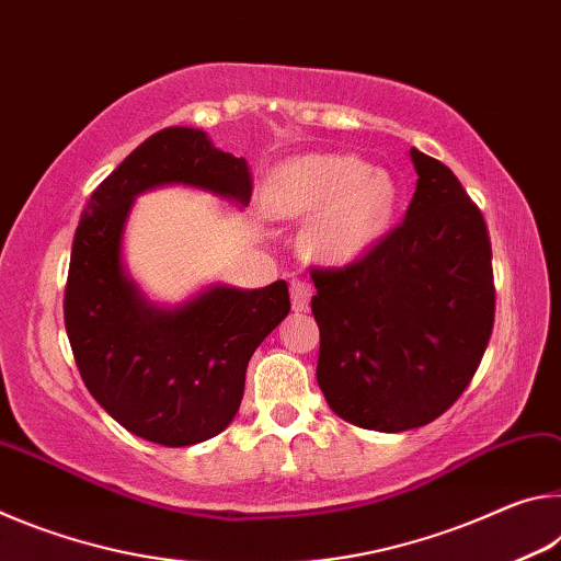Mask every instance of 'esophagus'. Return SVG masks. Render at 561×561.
Instances as JSON below:
<instances>
[{"instance_id":"obj_1","label":"esophagus","mask_w":561,"mask_h":561,"mask_svg":"<svg viewBox=\"0 0 561 561\" xmlns=\"http://www.w3.org/2000/svg\"><path fill=\"white\" fill-rule=\"evenodd\" d=\"M311 294H314V287L304 279H294L291 282V309L294 311H307Z\"/></svg>"}]
</instances>
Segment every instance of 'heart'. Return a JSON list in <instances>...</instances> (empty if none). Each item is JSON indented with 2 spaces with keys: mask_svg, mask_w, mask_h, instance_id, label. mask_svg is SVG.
<instances>
[{
  "mask_svg": "<svg viewBox=\"0 0 561 561\" xmlns=\"http://www.w3.org/2000/svg\"><path fill=\"white\" fill-rule=\"evenodd\" d=\"M270 201L282 215L321 213L309 247L329 262H348L388 230L398 187L356 156H309L274 175Z\"/></svg>",
  "mask_w": 561,
  "mask_h": 561,
  "instance_id": "b5f03b06",
  "label": "heart"
}]
</instances>
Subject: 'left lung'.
Returning <instances> with one entry per match:
<instances>
[{
	"label": "left lung",
	"instance_id": "8db88e82",
	"mask_svg": "<svg viewBox=\"0 0 561 561\" xmlns=\"http://www.w3.org/2000/svg\"><path fill=\"white\" fill-rule=\"evenodd\" d=\"M417 173L403 222L364 257L314 267L317 381L331 411L366 431L433 423L478 371L495 324L485 217L440 160Z\"/></svg>",
	"mask_w": 561,
	"mask_h": 561
}]
</instances>
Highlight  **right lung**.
<instances>
[{
	"label": "right lung",
	"instance_id": "add662e5",
	"mask_svg": "<svg viewBox=\"0 0 561 561\" xmlns=\"http://www.w3.org/2000/svg\"><path fill=\"white\" fill-rule=\"evenodd\" d=\"M185 183L250 203L244 158L210 146L203 130L165 128L140 144L93 190L76 227L64 321L83 383L138 438L183 448L222 433L242 403L247 364L289 314L287 282L264 289L215 287L175 311L138 297L121 267L133 197Z\"/></svg>",
	"mask_w": 561,
	"mask_h": 561
}]
</instances>
